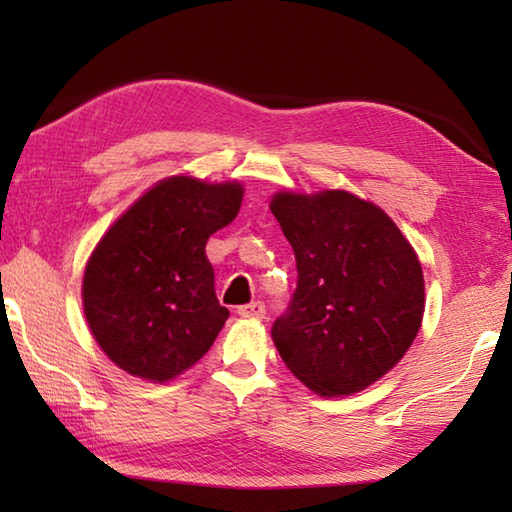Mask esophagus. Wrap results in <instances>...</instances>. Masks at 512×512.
Returning a JSON list of instances; mask_svg holds the SVG:
<instances>
[{"label":"esophagus","mask_w":512,"mask_h":512,"mask_svg":"<svg viewBox=\"0 0 512 512\" xmlns=\"http://www.w3.org/2000/svg\"><path fill=\"white\" fill-rule=\"evenodd\" d=\"M237 314H239V317H246V319H264L266 317V306L262 301H253V303H248V306H239Z\"/></svg>","instance_id":"34e87169"}]
</instances>
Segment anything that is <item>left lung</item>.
<instances>
[{
  "instance_id": "8db88e82",
  "label": "left lung",
  "mask_w": 512,
  "mask_h": 512,
  "mask_svg": "<svg viewBox=\"0 0 512 512\" xmlns=\"http://www.w3.org/2000/svg\"><path fill=\"white\" fill-rule=\"evenodd\" d=\"M270 211L299 275L273 325L279 356L321 396L356 394L416 339L424 312L418 257L383 209L347 191H284Z\"/></svg>"
}]
</instances>
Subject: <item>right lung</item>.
<instances>
[{
  "instance_id": "add662e5",
  "label": "right lung",
  "mask_w": 512,
  "mask_h": 512,
  "mask_svg": "<svg viewBox=\"0 0 512 512\" xmlns=\"http://www.w3.org/2000/svg\"><path fill=\"white\" fill-rule=\"evenodd\" d=\"M235 182H158L94 248L83 308L96 343L125 372L165 380L209 352L228 310L215 297L209 237L242 206Z\"/></svg>"
}]
</instances>
